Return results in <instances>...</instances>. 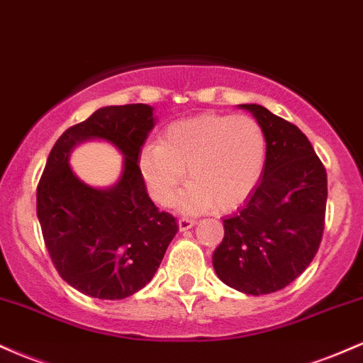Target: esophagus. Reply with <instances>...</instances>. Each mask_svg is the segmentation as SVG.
Instances as JSON below:
<instances>
[{
    "label": "esophagus",
    "mask_w": 363,
    "mask_h": 363,
    "mask_svg": "<svg viewBox=\"0 0 363 363\" xmlns=\"http://www.w3.org/2000/svg\"><path fill=\"white\" fill-rule=\"evenodd\" d=\"M194 225H195V221H194V219H190V218H180V219H178V228H180V231L190 230V228H194Z\"/></svg>",
    "instance_id": "34e87169"
}]
</instances>
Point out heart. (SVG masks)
<instances>
[{"instance_id":"obj_1","label":"heart","mask_w":363,"mask_h":363,"mask_svg":"<svg viewBox=\"0 0 363 363\" xmlns=\"http://www.w3.org/2000/svg\"><path fill=\"white\" fill-rule=\"evenodd\" d=\"M266 154V135L254 118L206 113L171 123L161 144L142 149L138 168L149 195L161 206L173 203L189 168L192 183L178 199L180 209L231 211L255 190Z\"/></svg>"}]
</instances>
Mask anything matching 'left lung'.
Listing matches in <instances>:
<instances>
[{
	"instance_id": "obj_1",
	"label": "left lung",
	"mask_w": 363,
	"mask_h": 363,
	"mask_svg": "<svg viewBox=\"0 0 363 363\" xmlns=\"http://www.w3.org/2000/svg\"><path fill=\"white\" fill-rule=\"evenodd\" d=\"M254 115L267 142L266 164L238 213L223 219L213 254L218 278L247 295L283 290L312 262L323 240L328 174L302 130L259 104Z\"/></svg>"
}]
</instances>
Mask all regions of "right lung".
<instances>
[{
    "instance_id": "1",
    "label": "right lung",
    "mask_w": 363,
    "mask_h": 363,
    "mask_svg": "<svg viewBox=\"0 0 363 363\" xmlns=\"http://www.w3.org/2000/svg\"><path fill=\"white\" fill-rule=\"evenodd\" d=\"M149 104L106 106L56 140L38 185V218L56 271L70 286L101 300H121L156 274L177 219L150 201L138 154L156 118ZM85 140L121 150L124 171L96 189L72 173L69 152Z\"/></svg>"
}]
</instances>
